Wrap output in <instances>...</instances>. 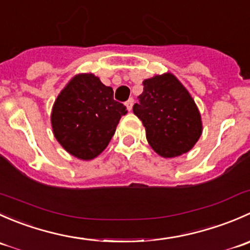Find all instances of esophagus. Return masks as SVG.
I'll use <instances>...</instances> for the list:
<instances>
[{"instance_id":"obj_1","label":"esophagus","mask_w":250,"mask_h":250,"mask_svg":"<svg viewBox=\"0 0 250 250\" xmlns=\"http://www.w3.org/2000/svg\"><path fill=\"white\" fill-rule=\"evenodd\" d=\"M133 104H134V99H133V98H129V99H128L127 102H125V106H127L128 111H130V110H132V107H133Z\"/></svg>"}]
</instances>
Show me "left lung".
<instances>
[{
	"label": "left lung",
	"instance_id": "1",
	"mask_svg": "<svg viewBox=\"0 0 250 250\" xmlns=\"http://www.w3.org/2000/svg\"><path fill=\"white\" fill-rule=\"evenodd\" d=\"M143 84L133 112L143 122L151 147L166 158L188 152L202 134L201 113L190 93L170 72L144 80Z\"/></svg>",
	"mask_w": 250,
	"mask_h": 250
}]
</instances>
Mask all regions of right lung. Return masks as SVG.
Instances as JSON below:
<instances>
[{"instance_id":"1","label":"right lung","mask_w":250,"mask_h":250,"mask_svg":"<svg viewBox=\"0 0 250 250\" xmlns=\"http://www.w3.org/2000/svg\"><path fill=\"white\" fill-rule=\"evenodd\" d=\"M125 113L112 88L93 74H78L55 99L50 122L55 139L70 155L89 161L106 148Z\"/></svg>"}]
</instances>
